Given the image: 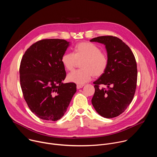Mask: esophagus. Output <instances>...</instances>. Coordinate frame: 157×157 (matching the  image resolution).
I'll list each match as a JSON object with an SVG mask.
<instances>
[{"mask_svg": "<svg viewBox=\"0 0 157 157\" xmlns=\"http://www.w3.org/2000/svg\"><path fill=\"white\" fill-rule=\"evenodd\" d=\"M83 86H84V85H82V84H77L76 87H77L78 89H80V88H82Z\"/></svg>", "mask_w": 157, "mask_h": 157, "instance_id": "esophagus-1", "label": "esophagus"}]
</instances>
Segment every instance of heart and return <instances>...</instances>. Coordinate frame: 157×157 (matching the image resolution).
<instances>
[{
	"label": "heart",
	"mask_w": 157,
	"mask_h": 157,
	"mask_svg": "<svg viewBox=\"0 0 157 157\" xmlns=\"http://www.w3.org/2000/svg\"><path fill=\"white\" fill-rule=\"evenodd\" d=\"M81 61L82 69L70 73L66 78L68 82L78 84L89 82L93 75L100 76L103 75L109 64L107 55L102 53L95 44L88 42L78 43L75 46L73 53H65L61 57L63 66L69 71L73 70L78 61Z\"/></svg>",
	"instance_id": "obj_1"
}]
</instances>
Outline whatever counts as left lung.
<instances>
[{"label": "left lung", "mask_w": 157, "mask_h": 157, "mask_svg": "<svg viewBox=\"0 0 157 157\" xmlns=\"http://www.w3.org/2000/svg\"><path fill=\"white\" fill-rule=\"evenodd\" d=\"M90 41L104 44L109 60L105 73L93 82L95 93L92 104L102 117H116L124 113L136 93L137 69L135 56L127 44L116 36H98ZM101 84L105 85L108 89H100Z\"/></svg>", "instance_id": "1"}]
</instances>
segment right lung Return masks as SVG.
<instances>
[{"instance_id":"1","label":"right lung","mask_w":157,"mask_h":157,"mask_svg":"<svg viewBox=\"0 0 157 157\" xmlns=\"http://www.w3.org/2000/svg\"><path fill=\"white\" fill-rule=\"evenodd\" d=\"M69 43L62 39L41 40L21 58L19 73L24 98L32 113L43 120L60 119L76 92L75 83L63 82L66 74L61 57Z\"/></svg>"}]
</instances>
